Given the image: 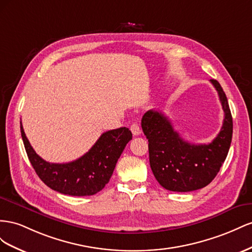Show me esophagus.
Instances as JSON below:
<instances>
[{"label": "esophagus", "instance_id": "obj_1", "mask_svg": "<svg viewBox=\"0 0 252 252\" xmlns=\"http://www.w3.org/2000/svg\"><path fill=\"white\" fill-rule=\"evenodd\" d=\"M130 130H131V132H132V134H133L134 136H138V135H140V133H141L140 127H139V126H138L137 124H133V125L131 126V127H130Z\"/></svg>", "mask_w": 252, "mask_h": 252}]
</instances>
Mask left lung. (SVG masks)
<instances>
[{
    "label": "left lung",
    "instance_id": "8db88e82",
    "mask_svg": "<svg viewBox=\"0 0 252 252\" xmlns=\"http://www.w3.org/2000/svg\"><path fill=\"white\" fill-rule=\"evenodd\" d=\"M225 113L220 133L208 145L185 141L167 116L150 110L142 116L141 127L149 141L150 166L164 189L190 192L209 185L224 163L232 139V116L220 84L211 79Z\"/></svg>",
    "mask_w": 252,
    "mask_h": 252
}]
</instances>
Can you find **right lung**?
<instances>
[{
  "label": "right lung",
  "mask_w": 252,
  "mask_h": 252,
  "mask_svg": "<svg viewBox=\"0 0 252 252\" xmlns=\"http://www.w3.org/2000/svg\"><path fill=\"white\" fill-rule=\"evenodd\" d=\"M21 135L30 161L41 181L50 189L71 196L94 195L109 183L126 143L132 139L127 127L111 130L100 136L89 152L66 163H50L31 146L21 122Z\"/></svg>",
  "instance_id": "obj_1"
}]
</instances>
